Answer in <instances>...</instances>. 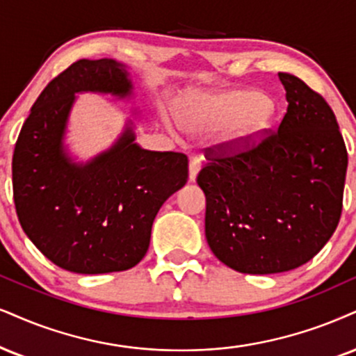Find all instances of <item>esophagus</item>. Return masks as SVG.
Returning a JSON list of instances; mask_svg holds the SVG:
<instances>
[{
  "instance_id": "esophagus-1",
  "label": "esophagus",
  "mask_w": 356,
  "mask_h": 356,
  "mask_svg": "<svg viewBox=\"0 0 356 356\" xmlns=\"http://www.w3.org/2000/svg\"><path fill=\"white\" fill-rule=\"evenodd\" d=\"M201 168V160L198 156L190 158V181H195L196 177H198V171Z\"/></svg>"
}]
</instances>
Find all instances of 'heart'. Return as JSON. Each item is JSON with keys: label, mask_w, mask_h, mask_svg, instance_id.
<instances>
[{"label": "heart", "mask_w": 356, "mask_h": 356, "mask_svg": "<svg viewBox=\"0 0 356 356\" xmlns=\"http://www.w3.org/2000/svg\"><path fill=\"white\" fill-rule=\"evenodd\" d=\"M181 124L193 134L221 130V143L244 148L256 142L270 120V104L252 90H229L203 95L179 113ZM170 129L178 130L171 125Z\"/></svg>", "instance_id": "heart-1"}]
</instances>
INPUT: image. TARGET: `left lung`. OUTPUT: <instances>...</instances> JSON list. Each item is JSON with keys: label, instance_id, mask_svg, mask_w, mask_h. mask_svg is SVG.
Listing matches in <instances>:
<instances>
[{"label": "left lung", "instance_id": "left-lung-1", "mask_svg": "<svg viewBox=\"0 0 356 356\" xmlns=\"http://www.w3.org/2000/svg\"><path fill=\"white\" fill-rule=\"evenodd\" d=\"M287 112L244 148H204L198 173L204 231L222 264L243 274L300 267L339 226L348 153L335 113L304 81L279 72Z\"/></svg>", "mask_w": 356, "mask_h": 356}]
</instances>
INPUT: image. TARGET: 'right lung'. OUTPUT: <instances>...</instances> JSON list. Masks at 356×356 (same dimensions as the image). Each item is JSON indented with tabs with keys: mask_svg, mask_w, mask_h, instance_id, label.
Returning a JSON list of instances; mask_svg holds the SVG:
<instances>
[{
	"mask_svg": "<svg viewBox=\"0 0 356 356\" xmlns=\"http://www.w3.org/2000/svg\"><path fill=\"white\" fill-rule=\"evenodd\" d=\"M77 92L127 97L131 82L117 60L81 59L46 86L13 153L17 219L39 251L65 270H127L147 254L158 209L185 186L188 156L143 150L129 125L111 150L74 163L63 138Z\"/></svg>",
	"mask_w": 356,
	"mask_h": 356,
	"instance_id": "add662e5",
	"label": "right lung"
}]
</instances>
